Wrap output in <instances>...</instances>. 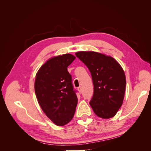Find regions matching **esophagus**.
Listing matches in <instances>:
<instances>
[{"label":"esophagus","instance_id":"34e87169","mask_svg":"<svg viewBox=\"0 0 151 151\" xmlns=\"http://www.w3.org/2000/svg\"><path fill=\"white\" fill-rule=\"evenodd\" d=\"M78 91H79V94H82V92H83V91H82V88H81V87H79V88H78Z\"/></svg>","mask_w":151,"mask_h":151}]
</instances>
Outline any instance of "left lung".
I'll use <instances>...</instances> for the list:
<instances>
[{"instance_id":"obj_1","label":"left lung","mask_w":151,"mask_h":151,"mask_svg":"<svg viewBox=\"0 0 151 151\" xmlns=\"http://www.w3.org/2000/svg\"><path fill=\"white\" fill-rule=\"evenodd\" d=\"M76 57L89 68L94 85L89 104L102 118L115 116L124 98L126 78L121 65L110 56L94 52H79Z\"/></svg>"}]
</instances>
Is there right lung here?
I'll return each instance as SVG.
<instances>
[{
  "label": "right lung",
  "instance_id": "right-lung-1",
  "mask_svg": "<svg viewBox=\"0 0 151 151\" xmlns=\"http://www.w3.org/2000/svg\"><path fill=\"white\" fill-rule=\"evenodd\" d=\"M75 58L68 53L53 57L40 67L36 76L35 91L39 104L58 126L67 124L76 111L78 99L67 70Z\"/></svg>",
  "mask_w": 151,
  "mask_h": 151
}]
</instances>
